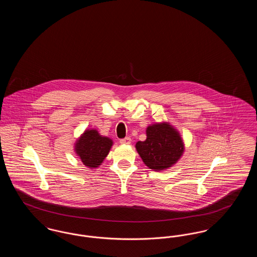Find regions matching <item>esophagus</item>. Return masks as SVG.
<instances>
[{"label": "esophagus", "instance_id": "1", "mask_svg": "<svg viewBox=\"0 0 257 257\" xmlns=\"http://www.w3.org/2000/svg\"><path fill=\"white\" fill-rule=\"evenodd\" d=\"M119 143H120L121 145H130V144H131V138L126 137V138H124V139H121Z\"/></svg>", "mask_w": 257, "mask_h": 257}]
</instances>
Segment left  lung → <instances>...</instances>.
Listing matches in <instances>:
<instances>
[{
  "label": "left lung",
  "mask_w": 257,
  "mask_h": 257,
  "mask_svg": "<svg viewBox=\"0 0 257 257\" xmlns=\"http://www.w3.org/2000/svg\"><path fill=\"white\" fill-rule=\"evenodd\" d=\"M136 149L149 169L165 171L175 165L183 155L184 143L179 132L169 122L151 124L147 128V140L138 142Z\"/></svg>",
  "instance_id": "1"
}]
</instances>
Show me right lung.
<instances>
[{
	"instance_id": "obj_1",
	"label": "right lung",
	"mask_w": 257,
	"mask_h": 257,
	"mask_svg": "<svg viewBox=\"0 0 257 257\" xmlns=\"http://www.w3.org/2000/svg\"><path fill=\"white\" fill-rule=\"evenodd\" d=\"M112 141L98 133L96 129H87L76 141L74 150L79 159L89 169H96L110 152Z\"/></svg>"
}]
</instances>
